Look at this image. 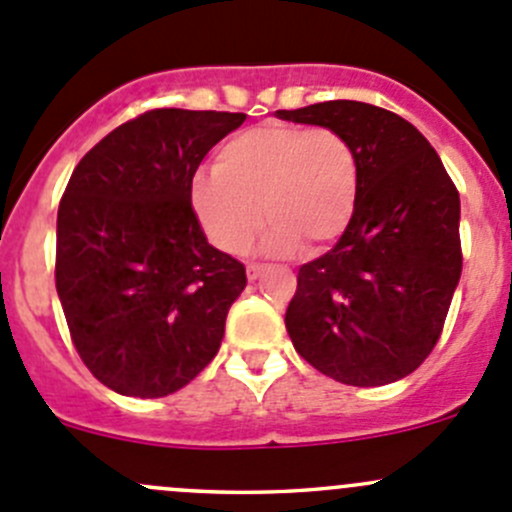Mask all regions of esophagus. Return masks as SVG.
Masks as SVG:
<instances>
[{"label": "esophagus", "mask_w": 512, "mask_h": 512, "mask_svg": "<svg viewBox=\"0 0 512 512\" xmlns=\"http://www.w3.org/2000/svg\"><path fill=\"white\" fill-rule=\"evenodd\" d=\"M265 270L267 265H257V262H252V265H247V277H250V280H257Z\"/></svg>", "instance_id": "obj_1"}]
</instances>
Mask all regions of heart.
<instances>
[{
  "instance_id": "1",
  "label": "heart",
  "mask_w": 512,
  "mask_h": 512,
  "mask_svg": "<svg viewBox=\"0 0 512 512\" xmlns=\"http://www.w3.org/2000/svg\"><path fill=\"white\" fill-rule=\"evenodd\" d=\"M356 198L359 158L352 141L329 126L260 123L235 133L213 173L195 175L190 185L205 235L230 255L250 247L262 213L272 223L270 250H322L352 223Z\"/></svg>"
}]
</instances>
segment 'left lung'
<instances>
[{
    "label": "left lung",
    "mask_w": 512,
    "mask_h": 512,
    "mask_svg": "<svg viewBox=\"0 0 512 512\" xmlns=\"http://www.w3.org/2000/svg\"><path fill=\"white\" fill-rule=\"evenodd\" d=\"M337 128L359 158V198L337 245L297 272L285 324L304 361L349 386L416 371L443 332L461 280V200L431 143L361 101L277 111Z\"/></svg>",
    "instance_id": "1"
}]
</instances>
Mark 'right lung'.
<instances>
[{
  "instance_id": "1",
  "label": "right lung",
  "mask_w": 512,
  "mask_h": 512,
  "mask_svg": "<svg viewBox=\"0 0 512 512\" xmlns=\"http://www.w3.org/2000/svg\"><path fill=\"white\" fill-rule=\"evenodd\" d=\"M245 118L153 108L71 173L56 218V292L81 361L116 394L168 396L218 354L247 275L208 242L190 185Z\"/></svg>"
}]
</instances>
